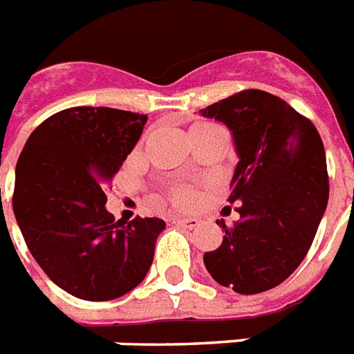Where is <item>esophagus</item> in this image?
Returning a JSON list of instances; mask_svg holds the SVG:
<instances>
[{"label": "esophagus", "mask_w": 354, "mask_h": 354, "mask_svg": "<svg viewBox=\"0 0 354 354\" xmlns=\"http://www.w3.org/2000/svg\"><path fill=\"white\" fill-rule=\"evenodd\" d=\"M172 224L185 227V230H194V227L200 226V221L198 218H183V216H178V218H172Z\"/></svg>", "instance_id": "obj_1"}]
</instances>
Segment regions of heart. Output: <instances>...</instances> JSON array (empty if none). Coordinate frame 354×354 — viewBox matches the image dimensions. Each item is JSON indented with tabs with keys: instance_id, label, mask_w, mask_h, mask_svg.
I'll list each match as a JSON object with an SVG mask.
<instances>
[{
	"instance_id": "obj_1",
	"label": "heart",
	"mask_w": 354,
	"mask_h": 354,
	"mask_svg": "<svg viewBox=\"0 0 354 354\" xmlns=\"http://www.w3.org/2000/svg\"><path fill=\"white\" fill-rule=\"evenodd\" d=\"M194 127H198V124H194ZM172 198H174V202L180 205H187L191 204V200H193V194H191V191H187V189H176L174 193H172Z\"/></svg>"
}]
</instances>
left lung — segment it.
<instances>
[{
    "mask_svg": "<svg viewBox=\"0 0 354 354\" xmlns=\"http://www.w3.org/2000/svg\"><path fill=\"white\" fill-rule=\"evenodd\" d=\"M224 122L239 163L230 204L241 221L204 255L211 277L239 294L281 285L301 264L329 200L325 150L307 118L268 91L246 90L200 110Z\"/></svg>",
    "mask_w": 354,
    "mask_h": 354,
    "instance_id": "1",
    "label": "left lung"
}]
</instances>
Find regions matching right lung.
Segmentation results:
<instances>
[{"instance_id":"obj_1","label":"right lung","mask_w":354,"mask_h":354,"mask_svg":"<svg viewBox=\"0 0 354 354\" xmlns=\"http://www.w3.org/2000/svg\"><path fill=\"white\" fill-rule=\"evenodd\" d=\"M145 122L115 108H68L41 122L19 154L14 215L36 263L71 296L121 297L152 264L165 222L115 221L104 194Z\"/></svg>"}]
</instances>
